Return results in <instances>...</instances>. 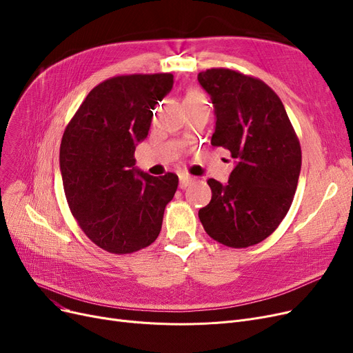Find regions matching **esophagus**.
Returning a JSON list of instances; mask_svg holds the SVG:
<instances>
[{
  "instance_id": "esophagus-1",
  "label": "esophagus",
  "mask_w": 353,
  "mask_h": 353,
  "mask_svg": "<svg viewBox=\"0 0 353 353\" xmlns=\"http://www.w3.org/2000/svg\"><path fill=\"white\" fill-rule=\"evenodd\" d=\"M179 179H180V183H179V188H180V189H186V188L189 186V184L193 181V179L189 177V176H186V174H180Z\"/></svg>"
}]
</instances>
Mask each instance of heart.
Returning <instances> with one entry per match:
<instances>
[{
  "mask_svg": "<svg viewBox=\"0 0 353 353\" xmlns=\"http://www.w3.org/2000/svg\"><path fill=\"white\" fill-rule=\"evenodd\" d=\"M196 100H205V97H203V94L199 91H192V92H189L184 101H196Z\"/></svg>",
  "mask_w": 353,
  "mask_h": 353,
  "instance_id": "1",
  "label": "heart"
}]
</instances>
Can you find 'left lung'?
<instances>
[{
    "mask_svg": "<svg viewBox=\"0 0 353 353\" xmlns=\"http://www.w3.org/2000/svg\"><path fill=\"white\" fill-rule=\"evenodd\" d=\"M197 80L214 105L212 145L225 147L236 161L225 186L208 180L212 200L199 219L221 245H257L290 209L302 165L299 139L281 99L262 80L230 68L201 71Z\"/></svg>",
    "mask_w": 353,
    "mask_h": 353,
    "instance_id": "obj_1",
    "label": "left lung"
}]
</instances>
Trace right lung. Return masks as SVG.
<instances>
[{"mask_svg": "<svg viewBox=\"0 0 353 353\" xmlns=\"http://www.w3.org/2000/svg\"><path fill=\"white\" fill-rule=\"evenodd\" d=\"M173 74H128L92 88L67 124L60 170L68 208L92 243L114 254L152 245L179 184L174 173L137 170L136 144L150 130Z\"/></svg>", "mask_w": 353, "mask_h": 353, "instance_id": "1", "label": "right lung"}]
</instances>
